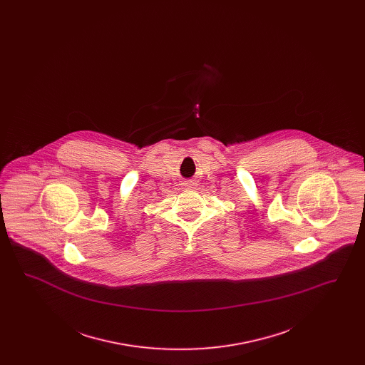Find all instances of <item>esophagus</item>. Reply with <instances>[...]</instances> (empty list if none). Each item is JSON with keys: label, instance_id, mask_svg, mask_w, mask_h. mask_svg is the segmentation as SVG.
<instances>
[{"label": "esophagus", "instance_id": "1", "mask_svg": "<svg viewBox=\"0 0 365 365\" xmlns=\"http://www.w3.org/2000/svg\"><path fill=\"white\" fill-rule=\"evenodd\" d=\"M183 185H185V189H189V190H191V189L195 186V183H194L192 180H187V182H185Z\"/></svg>", "mask_w": 365, "mask_h": 365}]
</instances>
